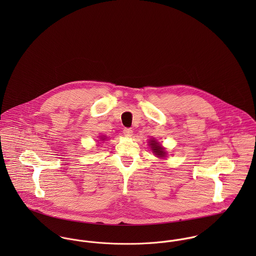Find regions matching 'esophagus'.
I'll use <instances>...</instances> for the list:
<instances>
[{
    "label": "esophagus",
    "mask_w": 256,
    "mask_h": 256,
    "mask_svg": "<svg viewBox=\"0 0 256 256\" xmlns=\"http://www.w3.org/2000/svg\"><path fill=\"white\" fill-rule=\"evenodd\" d=\"M123 133H124L126 136L131 137V136L133 135V130H132L131 128H125V129L123 130Z\"/></svg>",
    "instance_id": "1"
}]
</instances>
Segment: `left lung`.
<instances>
[{"label": "left lung", "instance_id": "1", "mask_svg": "<svg viewBox=\"0 0 256 256\" xmlns=\"http://www.w3.org/2000/svg\"><path fill=\"white\" fill-rule=\"evenodd\" d=\"M148 144H150V146L152 152H154L158 158H164V156H166V148H164V146H162L158 142H156V141L154 140V139H150V142H148Z\"/></svg>", "mask_w": 256, "mask_h": 256}]
</instances>
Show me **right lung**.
Listing matches in <instances>:
<instances>
[{"mask_svg":"<svg viewBox=\"0 0 256 256\" xmlns=\"http://www.w3.org/2000/svg\"><path fill=\"white\" fill-rule=\"evenodd\" d=\"M106 139V137H102V141H104Z\"/></svg>","mask_w":256,"mask_h":256,"instance_id":"1","label":"right lung"}]
</instances>
